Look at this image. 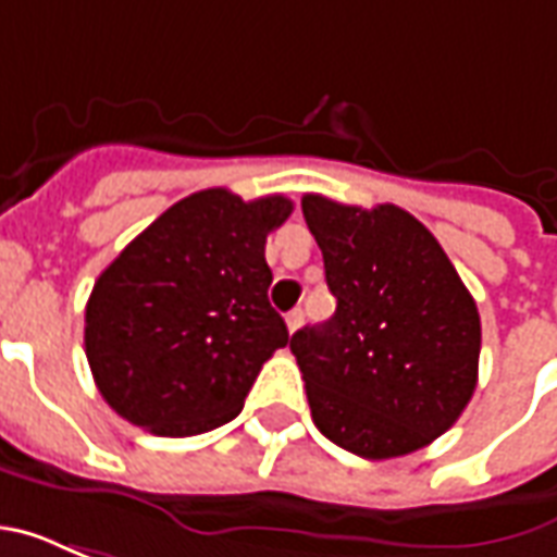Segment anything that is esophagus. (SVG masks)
Masks as SVG:
<instances>
[{
    "instance_id": "esophagus-1",
    "label": "esophagus",
    "mask_w": 557,
    "mask_h": 557,
    "mask_svg": "<svg viewBox=\"0 0 557 557\" xmlns=\"http://www.w3.org/2000/svg\"><path fill=\"white\" fill-rule=\"evenodd\" d=\"M304 325V310L298 307V310H292V313H286V327H289L292 334L298 331V327Z\"/></svg>"
}]
</instances>
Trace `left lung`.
Listing matches in <instances>:
<instances>
[{
  "instance_id": "1",
  "label": "left lung",
  "mask_w": 557,
  "mask_h": 557,
  "mask_svg": "<svg viewBox=\"0 0 557 557\" xmlns=\"http://www.w3.org/2000/svg\"><path fill=\"white\" fill-rule=\"evenodd\" d=\"M337 313L292 334L319 432L363 459L414 454L478 387L480 315L442 244L397 206L307 194Z\"/></svg>"
}]
</instances>
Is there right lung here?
<instances>
[{"mask_svg": "<svg viewBox=\"0 0 557 557\" xmlns=\"http://www.w3.org/2000/svg\"><path fill=\"white\" fill-rule=\"evenodd\" d=\"M286 196L226 187L184 196L107 265L86 304L95 385L154 435H199L244 409L262 363L289 343L268 304V232Z\"/></svg>", "mask_w": 557, "mask_h": 557, "instance_id": "obj_1", "label": "right lung"}]
</instances>
